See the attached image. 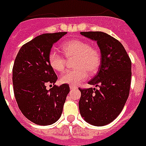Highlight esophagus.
I'll use <instances>...</instances> for the list:
<instances>
[{"instance_id":"obj_1","label":"esophagus","mask_w":146,"mask_h":146,"mask_svg":"<svg viewBox=\"0 0 146 146\" xmlns=\"http://www.w3.org/2000/svg\"><path fill=\"white\" fill-rule=\"evenodd\" d=\"M76 88H77L76 86H71V85H70V89L71 90H74V89H76Z\"/></svg>"}]
</instances>
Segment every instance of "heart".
<instances>
[{
    "instance_id": "heart-1",
    "label": "heart",
    "mask_w": 146,
    "mask_h": 146,
    "mask_svg": "<svg viewBox=\"0 0 146 146\" xmlns=\"http://www.w3.org/2000/svg\"><path fill=\"white\" fill-rule=\"evenodd\" d=\"M62 51L69 57H75V69L64 71L60 77L61 83L76 86L88 77V71L95 74L101 64V53L99 49L82 40H70L61 45ZM48 64L53 70L63 71L66 66L64 56L56 51H51L48 56Z\"/></svg>"
}]
</instances>
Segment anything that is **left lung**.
Instances as JSON below:
<instances>
[{
    "mask_svg": "<svg viewBox=\"0 0 146 146\" xmlns=\"http://www.w3.org/2000/svg\"><path fill=\"white\" fill-rule=\"evenodd\" d=\"M97 41L101 53L99 71L89 82L95 88L81 89L80 114L87 123L102 127L117 117L127 100L131 82V60L123 45L101 31L81 32Z\"/></svg>",
    "mask_w": 146,
    "mask_h": 146,
    "instance_id": "1",
    "label": "left lung"
}]
</instances>
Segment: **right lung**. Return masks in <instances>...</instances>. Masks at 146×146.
I'll return each mask as SVG.
<instances>
[{"mask_svg": "<svg viewBox=\"0 0 146 146\" xmlns=\"http://www.w3.org/2000/svg\"><path fill=\"white\" fill-rule=\"evenodd\" d=\"M67 32L43 34L26 43L19 49L12 68L15 100L23 115L38 125H50L58 120L66 98L68 84L54 85L57 76L48 64L52 45Z\"/></svg>", "mask_w": 146, "mask_h": 146, "instance_id": "add662e5", "label": "right lung"}]
</instances>
